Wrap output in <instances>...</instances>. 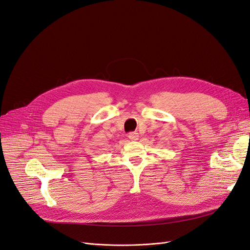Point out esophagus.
<instances>
[{
  "instance_id": "34e87169",
  "label": "esophagus",
  "mask_w": 250,
  "mask_h": 250,
  "mask_svg": "<svg viewBox=\"0 0 250 250\" xmlns=\"http://www.w3.org/2000/svg\"><path fill=\"white\" fill-rule=\"evenodd\" d=\"M128 138H129V140H131V141H138L140 135L138 132H130L129 134H128Z\"/></svg>"
}]
</instances>
